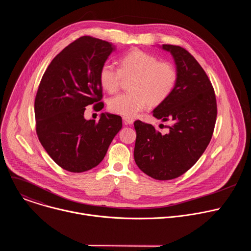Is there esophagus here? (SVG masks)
<instances>
[{
	"mask_svg": "<svg viewBox=\"0 0 251 251\" xmlns=\"http://www.w3.org/2000/svg\"><path fill=\"white\" fill-rule=\"evenodd\" d=\"M123 122L126 125H131L134 123V119L130 118V117H123Z\"/></svg>",
	"mask_w": 251,
	"mask_h": 251,
	"instance_id": "obj_1",
	"label": "esophagus"
}]
</instances>
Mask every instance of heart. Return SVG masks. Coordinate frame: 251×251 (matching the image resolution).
Segmentation results:
<instances>
[{
  "instance_id": "heart-1",
  "label": "heart",
  "mask_w": 251,
  "mask_h": 251,
  "mask_svg": "<svg viewBox=\"0 0 251 251\" xmlns=\"http://www.w3.org/2000/svg\"><path fill=\"white\" fill-rule=\"evenodd\" d=\"M120 68L104 62L98 74L100 85L110 93L115 92L123 77H133L130 92L114 95L108 101L111 112L124 117H135L148 104L158 105L174 90L177 73L174 64L159 61L158 57L140 50H131L119 59Z\"/></svg>"
}]
</instances>
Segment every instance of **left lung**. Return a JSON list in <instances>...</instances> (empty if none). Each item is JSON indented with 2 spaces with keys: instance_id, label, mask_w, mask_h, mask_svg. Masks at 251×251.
Masks as SVG:
<instances>
[{
  "instance_id": "8db88e82",
  "label": "left lung",
  "mask_w": 251,
  "mask_h": 251,
  "mask_svg": "<svg viewBox=\"0 0 251 251\" xmlns=\"http://www.w3.org/2000/svg\"><path fill=\"white\" fill-rule=\"evenodd\" d=\"M162 49L174 57L177 80L153 116L172 124L162 134L151 124L135 121L134 159L142 172L167 181L185 174L202 155L212 137L218 109L211 82L196 58L178 46L163 45Z\"/></svg>"
}]
</instances>
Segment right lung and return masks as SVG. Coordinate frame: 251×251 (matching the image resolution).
Wrapping results in <instances>:
<instances>
[{"label":"right lung","mask_w":251,"mask_h":251,"mask_svg":"<svg viewBox=\"0 0 251 251\" xmlns=\"http://www.w3.org/2000/svg\"><path fill=\"white\" fill-rule=\"evenodd\" d=\"M112 44L84 35L64 48L48 66L34 100L35 130L50 157L62 169L82 173L105 157L122 118L102 113L84 118L85 107L103 108L98 74Z\"/></svg>","instance_id":"1"}]
</instances>
